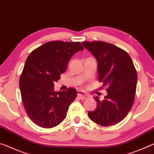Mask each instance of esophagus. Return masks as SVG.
<instances>
[{
	"mask_svg": "<svg viewBox=\"0 0 154 154\" xmlns=\"http://www.w3.org/2000/svg\"><path fill=\"white\" fill-rule=\"evenodd\" d=\"M78 97H79L80 100H85L87 97L86 94H85L83 92H80V94H78Z\"/></svg>",
	"mask_w": 154,
	"mask_h": 154,
	"instance_id": "esophagus-1",
	"label": "esophagus"
}]
</instances>
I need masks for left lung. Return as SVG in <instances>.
<instances>
[{
  "mask_svg": "<svg viewBox=\"0 0 154 154\" xmlns=\"http://www.w3.org/2000/svg\"><path fill=\"white\" fill-rule=\"evenodd\" d=\"M82 44L97 59L98 80L108 87L104 100L94 97L97 108L88 116L102 126L113 125L124 119L134 104L137 70L130 55L119 47L100 41Z\"/></svg>",
  "mask_w": 154,
  "mask_h": 154,
  "instance_id": "8db88e82",
  "label": "left lung"
}]
</instances>
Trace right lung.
Segmentation results:
<instances>
[{
	"label": "right lung",
	"instance_id": "obj_1",
	"mask_svg": "<svg viewBox=\"0 0 154 154\" xmlns=\"http://www.w3.org/2000/svg\"><path fill=\"white\" fill-rule=\"evenodd\" d=\"M80 42L53 41L45 43L31 52L20 78L22 100L29 117L44 128L57 126L67 116L77 91H54V82L67 69L70 58L83 50Z\"/></svg>",
	"mask_w": 154,
	"mask_h": 154
}]
</instances>
